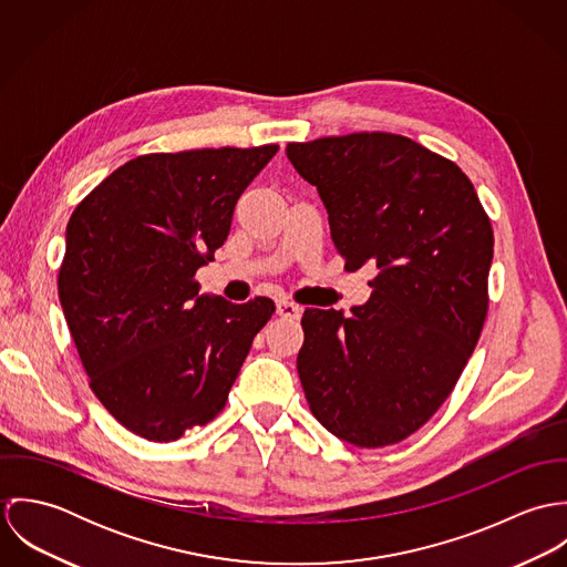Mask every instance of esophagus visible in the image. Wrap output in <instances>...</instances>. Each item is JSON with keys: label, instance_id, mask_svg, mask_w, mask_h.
<instances>
[{"label": "esophagus", "instance_id": "esophagus-1", "mask_svg": "<svg viewBox=\"0 0 567 567\" xmlns=\"http://www.w3.org/2000/svg\"><path fill=\"white\" fill-rule=\"evenodd\" d=\"M277 315L284 317V319H299L301 317V308L297 303L284 299V301L277 303Z\"/></svg>", "mask_w": 567, "mask_h": 567}]
</instances>
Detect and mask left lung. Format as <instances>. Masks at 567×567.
Instances as JSON below:
<instances>
[{
  "mask_svg": "<svg viewBox=\"0 0 567 567\" xmlns=\"http://www.w3.org/2000/svg\"><path fill=\"white\" fill-rule=\"evenodd\" d=\"M317 185L347 270L375 268L364 306L303 312L297 371L333 436L384 447L454 391L488 310L493 229L467 174L393 133L288 144Z\"/></svg>",
  "mask_w": 567,
  "mask_h": 567,
  "instance_id": "1",
  "label": "left lung"
}]
</instances>
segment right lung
I'll list each match as a JSON object with an SVG mask.
<instances>
[{"label": "right lung", "mask_w": 567, "mask_h": 567, "mask_svg": "<svg viewBox=\"0 0 567 567\" xmlns=\"http://www.w3.org/2000/svg\"><path fill=\"white\" fill-rule=\"evenodd\" d=\"M279 146L153 153L120 165L74 209L59 299L89 386L133 434L167 443L229 400L275 303L198 295L196 270Z\"/></svg>", "instance_id": "1"}]
</instances>
